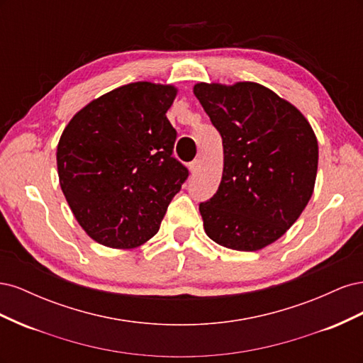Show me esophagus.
<instances>
[{"instance_id": "obj_1", "label": "esophagus", "mask_w": 363, "mask_h": 363, "mask_svg": "<svg viewBox=\"0 0 363 363\" xmlns=\"http://www.w3.org/2000/svg\"><path fill=\"white\" fill-rule=\"evenodd\" d=\"M200 168H201V162L200 160H194V162H191V164H189V169H191V174L192 175H195L196 172L200 171Z\"/></svg>"}]
</instances>
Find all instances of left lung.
<instances>
[{"label": "left lung", "mask_w": 363, "mask_h": 363, "mask_svg": "<svg viewBox=\"0 0 363 363\" xmlns=\"http://www.w3.org/2000/svg\"><path fill=\"white\" fill-rule=\"evenodd\" d=\"M194 94L224 150L219 188L200 204L204 232L225 248H265L288 232L313 194L318 140L309 121L259 83L201 82Z\"/></svg>", "instance_id": "8db88e82"}]
</instances>
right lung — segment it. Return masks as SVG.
I'll use <instances>...</instances> for the list:
<instances>
[{
    "label": "right lung",
    "instance_id": "1",
    "mask_svg": "<svg viewBox=\"0 0 363 363\" xmlns=\"http://www.w3.org/2000/svg\"><path fill=\"white\" fill-rule=\"evenodd\" d=\"M177 87L136 82L95 98L65 127L57 145L62 192L95 242L128 250L159 232L188 169L172 157L167 118Z\"/></svg>",
    "mask_w": 363,
    "mask_h": 363
}]
</instances>
